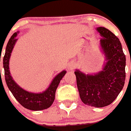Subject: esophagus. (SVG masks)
Listing matches in <instances>:
<instances>
[{"label": "esophagus", "instance_id": "esophagus-1", "mask_svg": "<svg viewBox=\"0 0 131 131\" xmlns=\"http://www.w3.org/2000/svg\"><path fill=\"white\" fill-rule=\"evenodd\" d=\"M75 64H74V63H72V62H71V63H69V65H68V68H69V69H74L75 67Z\"/></svg>", "mask_w": 131, "mask_h": 131}]
</instances>
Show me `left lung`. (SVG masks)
Here are the masks:
<instances>
[{"mask_svg": "<svg viewBox=\"0 0 131 131\" xmlns=\"http://www.w3.org/2000/svg\"><path fill=\"white\" fill-rule=\"evenodd\" d=\"M96 30L102 37L99 45L106 61L102 71L86 74L76 69L74 74L83 103L102 108L111 104L124 87L126 59L121 42L113 33L103 27Z\"/></svg>", "mask_w": 131, "mask_h": 131, "instance_id": "8db88e82", "label": "left lung"}]
</instances>
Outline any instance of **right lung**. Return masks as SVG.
I'll use <instances>...</instances> for the list:
<instances>
[{"label":"right lung","instance_id":"add662e5","mask_svg":"<svg viewBox=\"0 0 131 131\" xmlns=\"http://www.w3.org/2000/svg\"><path fill=\"white\" fill-rule=\"evenodd\" d=\"M19 32L13 34L9 40L6 46V52L3 58V66L4 69L5 80L7 87L13 94L15 99L24 108L33 111H40L50 108L55 100V92L66 74V71L64 70L58 74L51 81L48 87L42 92L34 93L24 90L15 81L11 76L9 71V59L11 53L17 41L16 36ZM1 71V70H0Z\"/></svg>","mask_w":131,"mask_h":131}]
</instances>
